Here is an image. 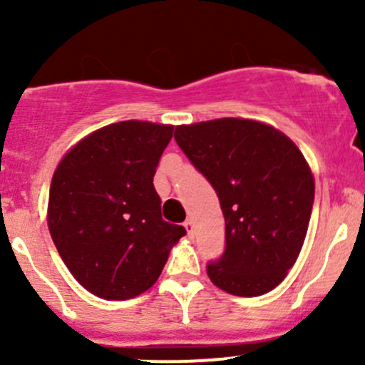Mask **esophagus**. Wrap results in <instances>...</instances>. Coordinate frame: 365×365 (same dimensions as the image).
<instances>
[{"label": "esophagus", "mask_w": 365, "mask_h": 365, "mask_svg": "<svg viewBox=\"0 0 365 365\" xmlns=\"http://www.w3.org/2000/svg\"><path fill=\"white\" fill-rule=\"evenodd\" d=\"M183 227H185L187 230V235H189V237H194V222L192 220H185V222H183Z\"/></svg>", "instance_id": "34e87169"}]
</instances>
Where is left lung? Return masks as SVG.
Masks as SVG:
<instances>
[{"instance_id":"8db88e82","label":"left lung","mask_w":365,"mask_h":365,"mask_svg":"<svg viewBox=\"0 0 365 365\" xmlns=\"http://www.w3.org/2000/svg\"><path fill=\"white\" fill-rule=\"evenodd\" d=\"M175 139L212 183L226 222V249L206 264L217 288L259 297L295 264L314 203V178L295 143L244 118L180 125Z\"/></svg>"}]
</instances>
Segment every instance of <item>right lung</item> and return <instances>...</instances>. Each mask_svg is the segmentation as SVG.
<instances>
[{
  "mask_svg": "<svg viewBox=\"0 0 365 365\" xmlns=\"http://www.w3.org/2000/svg\"><path fill=\"white\" fill-rule=\"evenodd\" d=\"M173 125L128 120L81 139L53 175L51 237L70 274L106 300L152 288L169 249L187 233L160 215L153 187Z\"/></svg>",
  "mask_w": 365,
  "mask_h": 365,
  "instance_id": "add662e5",
  "label": "right lung"
}]
</instances>
